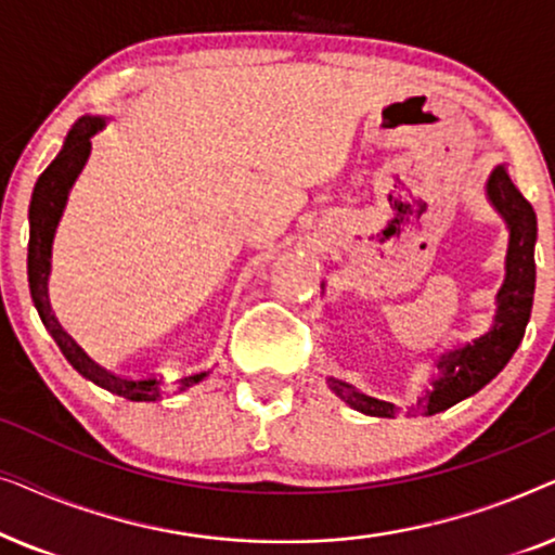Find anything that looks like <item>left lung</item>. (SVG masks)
<instances>
[{
  "mask_svg": "<svg viewBox=\"0 0 555 555\" xmlns=\"http://www.w3.org/2000/svg\"><path fill=\"white\" fill-rule=\"evenodd\" d=\"M490 202L511 227V247H507V275L505 285L498 293V315L490 333H485L473 344L457 351L444 353L437 366L442 376L435 382L427 397L416 401L414 414H437L450 409L457 401L473 397L485 384L492 382L505 363L511 361L515 348L520 346L526 333L530 310H533L535 293V237L538 219L530 202L513 184L507 166H498L488 179ZM331 389L353 406L356 412L371 416H397L399 409L389 401H378L366 393L356 391L338 378H328Z\"/></svg>",
  "mask_w": 555,
  "mask_h": 555,
  "instance_id": "obj_1",
  "label": "left lung"
}]
</instances>
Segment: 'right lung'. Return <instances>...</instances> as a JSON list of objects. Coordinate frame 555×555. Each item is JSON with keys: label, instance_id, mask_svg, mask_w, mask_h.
I'll use <instances>...</instances> for the list:
<instances>
[{"label": "right lung", "instance_id": "add662e5", "mask_svg": "<svg viewBox=\"0 0 555 555\" xmlns=\"http://www.w3.org/2000/svg\"><path fill=\"white\" fill-rule=\"evenodd\" d=\"M98 128H103L101 118H80L73 126V131L67 133L65 146L60 151L55 162L40 173L37 179L33 202H29V247H27V278H29V293H33L35 308L40 313L44 328L50 331V336L55 338L60 351L70 366L82 374L90 382L103 386L111 393L131 399V401H156L162 393V378L154 374L146 376H116L111 371L98 366L95 361H90L86 351L75 344V340L63 331V325L57 323V318L52 315L50 300H48V275H50V249L52 237H55V227L63 215L67 192H70L75 177H78L82 164L90 154V135ZM209 371H196V374L177 378V389L184 391L192 384H199Z\"/></svg>", "mask_w": 555, "mask_h": 555}]
</instances>
